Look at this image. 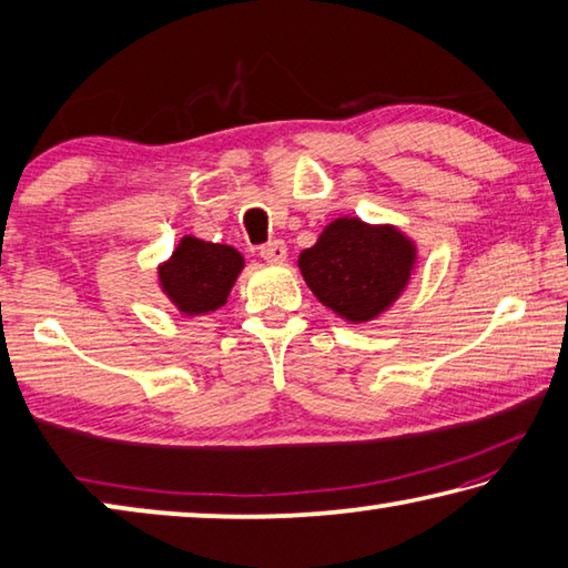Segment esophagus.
<instances>
[{
	"instance_id": "esophagus-1",
	"label": "esophagus",
	"mask_w": 568,
	"mask_h": 568,
	"mask_svg": "<svg viewBox=\"0 0 568 568\" xmlns=\"http://www.w3.org/2000/svg\"><path fill=\"white\" fill-rule=\"evenodd\" d=\"M261 257L267 263H285L287 257V247L283 240H273V243H267L261 247Z\"/></svg>"
}]
</instances>
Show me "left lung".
<instances>
[{"label": "left lung", "mask_w": 568, "mask_h": 568, "mask_svg": "<svg viewBox=\"0 0 568 568\" xmlns=\"http://www.w3.org/2000/svg\"><path fill=\"white\" fill-rule=\"evenodd\" d=\"M416 250L390 225L341 217L301 253V273L323 305L351 323L381 315L406 287Z\"/></svg>", "instance_id": "8db88e82"}]
</instances>
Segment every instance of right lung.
<instances>
[{"label": "right lung", "instance_id": "1", "mask_svg": "<svg viewBox=\"0 0 568 568\" xmlns=\"http://www.w3.org/2000/svg\"><path fill=\"white\" fill-rule=\"evenodd\" d=\"M240 271L243 255L235 247L182 237L170 263L160 267V283L182 313L197 315L215 311L227 301Z\"/></svg>", "mask_w": 568, "mask_h": 568}]
</instances>
